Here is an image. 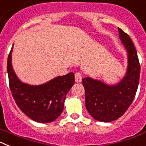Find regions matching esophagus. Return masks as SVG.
Here are the masks:
<instances>
[{
	"label": "esophagus",
	"instance_id": "1",
	"mask_svg": "<svg viewBox=\"0 0 146 146\" xmlns=\"http://www.w3.org/2000/svg\"><path fill=\"white\" fill-rule=\"evenodd\" d=\"M74 78H75V81L77 82H80L82 81V74L80 72H76L74 74Z\"/></svg>",
	"mask_w": 146,
	"mask_h": 146
}]
</instances>
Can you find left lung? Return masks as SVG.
I'll list each match as a JSON object with an SVG mask.
<instances>
[{"mask_svg":"<svg viewBox=\"0 0 146 146\" xmlns=\"http://www.w3.org/2000/svg\"><path fill=\"white\" fill-rule=\"evenodd\" d=\"M118 30L127 55L125 75L112 85L88 76L82 78L86 109L94 119L102 122L113 121L124 114L133 101L140 80V66L136 49L129 35Z\"/></svg>","mask_w":146,"mask_h":146,"instance_id":"8db88e82","label":"left lung"}]
</instances>
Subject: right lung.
<instances>
[{
	"mask_svg": "<svg viewBox=\"0 0 146 146\" xmlns=\"http://www.w3.org/2000/svg\"><path fill=\"white\" fill-rule=\"evenodd\" d=\"M13 47L7 61L9 87L15 102L22 112L33 121L50 123L64 110L66 96L74 82L73 72L58 76L41 85L23 82L17 76L11 63Z\"/></svg>",
	"mask_w": 146,
	"mask_h": 146,
	"instance_id": "1",
	"label": "right lung"
}]
</instances>
